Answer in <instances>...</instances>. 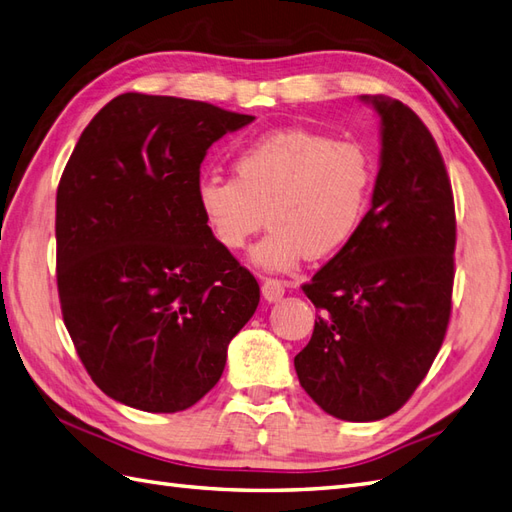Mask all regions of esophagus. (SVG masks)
Listing matches in <instances>:
<instances>
[{"instance_id": "obj_1", "label": "esophagus", "mask_w": 512, "mask_h": 512, "mask_svg": "<svg viewBox=\"0 0 512 512\" xmlns=\"http://www.w3.org/2000/svg\"><path fill=\"white\" fill-rule=\"evenodd\" d=\"M284 286L286 284L278 278H265L263 297L267 299V302H278V299H282V295H284Z\"/></svg>"}]
</instances>
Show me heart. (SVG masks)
Here are the masks:
<instances>
[{"label":"heart","instance_id":"heart-1","mask_svg":"<svg viewBox=\"0 0 512 512\" xmlns=\"http://www.w3.org/2000/svg\"><path fill=\"white\" fill-rule=\"evenodd\" d=\"M376 184L365 145L310 130H280L245 145L234 178L208 173L197 206L213 239L236 252L267 223L252 260L267 271H291L302 256L326 258L354 239Z\"/></svg>","mask_w":512,"mask_h":512}]
</instances>
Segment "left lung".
<instances>
[{
    "label": "left lung",
    "mask_w": 512,
    "mask_h": 512,
    "mask_svg": "<svg viewBox=\"0 0 512 512\" xmlns=\"http://www.w3.org/2000/svg\"><path fill=\"white\" fill-rule=\"evenodd\" d=\"M363 99L382 119L371 208L302 284L319 315L295 356L302 389L345 421L384 419L410 400L450 326L456 273L454 193L434 136L397 99Z\"/></svg>",
    "instance_id": "8db88e82"
}]
</instances>
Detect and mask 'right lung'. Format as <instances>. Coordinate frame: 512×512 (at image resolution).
Masks as SVG:
<instances>
[{
	"mask_svg": "<svg viewBox=\"0 0 512 512\" xmlns=\"http://www.w3.org/2000/svg\"><path fill=\"white\" fill-rule=\"evenodd\" d=\"M252 115L123 93L84 128L56 193L62 321L91 380L145 413L213 389L254 315L256 278L197 206L206 149Z\"/></svg>",
	"mask_w": 512,
	"mask_h": 512,
	"instance_id": "obj_1",
	"label": "right lung"
}]
</instances>
